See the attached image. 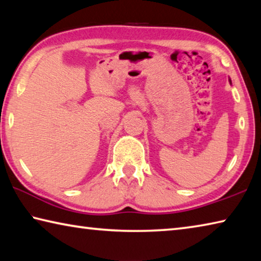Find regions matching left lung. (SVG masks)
<instances>
[{"instance_id": "left-lung-1", "label": "left lung", "mask_w": 261, "mask_h": 261, "mask_svg": "<svg viewBox=\"0 0 261 261\" xmlns=\"http://www.w3.org/2000/svg\"><path fill=\"white\" fill-rule=\"evenodd\" d=\"M229 83H230V84H231V81H230V79H229Z\"/></svg>"}]
</instances>
